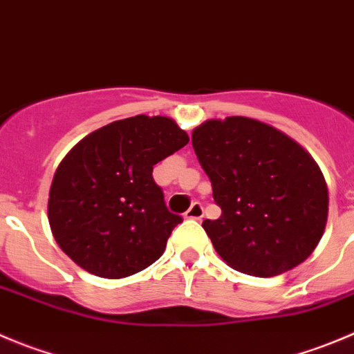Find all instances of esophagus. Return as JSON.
Listing matches in <instances>:
<instances>
[{
	"mask_svg": "<svg viewBox=\"0 0 354 354\" xmlns=\"http://www.w3.org/2000/svg\"><path fill=\"white\" fill-rule=\"evenodd\" d=\"M184 217L193 218V221H200V218L203 217V205H201L200 201H194V203L189 207V210L184 214Z\"/></svg>",
	"mask_w": 354,
	"mask_h": 354,
	"instance_id": "1",
	"label": "esophagus"
}]
</instances>
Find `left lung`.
Masks as SVG:
<instances>
[{
  "label": "left lung",
  "instance_id": "obj_1",
  "mask_svg": "<svg viewBox=\"0 0 354 354\" xmlns=\"http://www.w3.org/2000/svg\"><path fill=\"white\" fill-rule=\"evenodd\" d=\"M191 139L222 210L203 230L227 266L268 278L304 262L328 215V189L311 154L245 116L205 121Z\"/></svg>",
  "mask_w": 354,
  "mask_h": 354
}]
</instances>
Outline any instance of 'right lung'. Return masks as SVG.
<instances>
[{
  "label": "right lung",
  "mask_w": 354,
  "mask_h": 354,
  "mask_svg": "<svg viewBox=\"0 0 354 354\" xmlns=\"http://www.w3.org/2000/svg\"><path fill=\"white\" fill-rule=\"evenodd\" d=\"M189 142L167 116L113 121L80 140L53 175L48 222L59 247L100 278L136 274L161 257L180 215L153 167Z\"/></svg>",
  "instance_id": "obj_1"
}]
</instances>
